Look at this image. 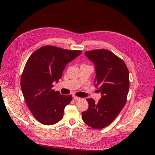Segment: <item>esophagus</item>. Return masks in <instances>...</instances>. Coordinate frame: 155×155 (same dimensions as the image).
<instances>
[{"instance_id":"esophagus-1","label":"esophagus","mask_w":155,"mask_h":155,"mask_svg":"<svg viewBox=\"0 0 155 155\" xmlns=\"http://www.w3.org/2000/svg\"><path fill=\"white\" fill-rule=\"evenodd\" d=\"M73 100H75V101H78V100H80L81 98L79 97H77V96H73Z\"/></svg>"}]
</instances>
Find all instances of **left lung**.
<instances>
[{"mask_svg": "<svg viewBox=\"0 0 155 155\" xmlns=\"http://www.w3.org/2000/svg\"><path fill=\"white\" fill-rule=\"evenodd\" d=\"M95 65L94 83L99 87L101 97L97 103L88 98V108L83 112L84 122L93 129H103L110 125L122 110L129 88V74L124 61L105 49L85 51Z\"/></svg>", "mask_w": 155, "mask_h": 155, "instance_id": "left-lung-1", "label": "left lung"}]
</instances>
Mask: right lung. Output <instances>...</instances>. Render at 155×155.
<instances>
[{
    "instance_id": "right-lung-1",
    "label": "right lung",
    "mask_w": 155,
    "mask_h": 155,
    "mask_svg": "<svg viewBox=\"0 0 155 155\" xmlns=\"http://www.w3.org/2000/svg\"><path fill=\"white\" fill-rule=\"evenodd\" d=\"M81 52L48 45L35 50L28 59L21 87L28 107L41 124L54 125L63 118L64 107L72 96L55 91L52 83L58 82L67 64Z\"/></svg>"
}]
</instances>
